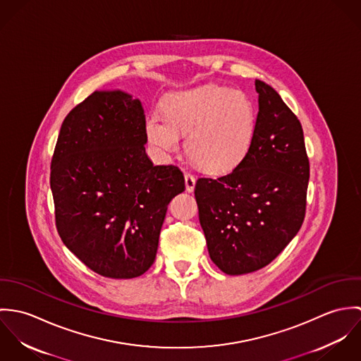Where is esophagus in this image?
<instances>
[{
    "label": "esophagus",
    "instance_id": "obj_1",
    "mask_svg": "<svg viewBox=\"0 0 361 361\" xmlns=\"http://www.w3.org/2000/svg\"><path fill=\"white\" fill-rule=\"evenodd\" d=\"M185 185H186V190L189 193H192L195 190V185H196V176L193 173L186 172L185 173Z\"/></svg>",
    "mask_w": 361,
    "mask_h": 361
}]
</instances>
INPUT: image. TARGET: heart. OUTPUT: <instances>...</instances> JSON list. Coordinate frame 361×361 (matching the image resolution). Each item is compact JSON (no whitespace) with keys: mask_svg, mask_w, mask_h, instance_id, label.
Listing matches in <instances>:
<instances>
[{"mask_svg":"<svg viewBox=\"0 0 361 361\" xmlns=\"http://www.w3.org/2000/svg\"><path fill=\"white\" fill-rule=\"evenodd\" d=\"M164 116L146 121L147 139L161 153L179 147V133L188 135L186 153L203 171L222 173L246 157L256 132V112L240 92L206 86L179 92L164 104Z\"/></svg>","mask_w":361,"mask_h":361,"instance_id":"heart-1","label":"heart"}]
</instances>
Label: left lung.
Returning a JSON list of instances; mask_svg holds the SVG:
<instances>
[{"mask_svg": "<svg viewBox=\"0 0 361 361\" xmlns=\"http://www.w3.org/2000/svg\"><path fill=\"white\" fill-rule=\"evenodd\" d=\"M255 85L258 114L249 153L229 173L199 178L195 188L209 257L228 275L268 265L306 215L310 162L302 123L269 85Z\"/></svg>", "mask_w": 361, "mask_h": 361, "instance_id": "1", "label": "left lung"}]
</instances>
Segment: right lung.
<instances>
[{
  "mask_svg": "<svg viewBox=\"0 0 361 361\" xmlns=\"http://www.w3.org/2000/svg\"><path fill=\"white\" fill-rule=\"evenodd\" d=\"M139 100L94 92L63 119L51 159L55 225L63 245L112 279L145 274L154 262L169 202L185 190L175 165L146 154Z\"/></svg>",
  "mask_w": 361,
  "mask_h": 361,
  "instance_id": "add662e5",
  "label": "right lung"
}]
</instances>
